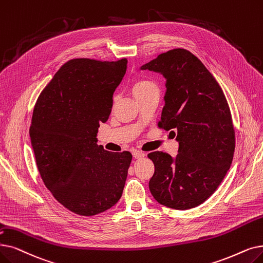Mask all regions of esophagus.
Segmentation results:
<instances>
[{
	"label": "esophagus",
	"instance_id": "esophagus-1",
	"mask_svg": "<svg viewBox=\"0 0 263 263\" xmlns=\"http://www.w3.org/2000/svg\"><path fill=\"white\" fill-rule=\"evenodd\" d=\"M132 155H133V157H134L135 159H141V158L145 157V154L142 153V152H140V151H133V152H132Z\"/></svg>",
	"mask_w": 263,
	"mask_h": 263
}]
</instances>
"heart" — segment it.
Listing matches in <instances>:
<instances>
[{
	"mask_svg": "<svg viewBox=\"0 0 263 263\" xmlns=\"http://www.w3.org/2000/svg\"><path fill=\"white\" fill-rule=\"evenodd\" d=\"M156 89H157L156 85L151 81H147V79H140V81H136L132 86L133 95L135 98L148 92V91L156 90Z\"/></svg>",
	"mask_w": 263,
	"mask_h": 263,
	"instance_id": "1",
	"label": "heart"
}]
</instances>
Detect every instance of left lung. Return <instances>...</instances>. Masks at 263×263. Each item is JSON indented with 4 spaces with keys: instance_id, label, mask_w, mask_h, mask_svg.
<instances>
[{
    "instance_id": "left-lung-1",
    "label": "left lung",
    "mask_w": 263,
    "mask_h": 263,
    "mask_svg": "<svg viewBox=\"0 0 263 263\" xmlns=\"http://www.w3.org/2000/svg\"><path fill=\"white\" fill-rule=\"evenodd\" d=\"M140 68L165 78L159 127L178 142L175 157L148 155L155 164L149 190L166 208L193 209L213 195L232 163L235 135L229 105L214 76L186 49L159 54Z\"/></svg>"
}]
</instances>
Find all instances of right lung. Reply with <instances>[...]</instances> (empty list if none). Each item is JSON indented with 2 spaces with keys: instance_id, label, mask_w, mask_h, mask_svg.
Returning <instances> with one entry per match:
<instances>
[{
  "instance_id": "1",
  "label": "right lung",
  "mask_w": 263,
  "mask_h": 263,
  "mask_svg": "<svg viewBox=\"0 0 263 263\" xmlns=\"http://www.w3.org/2000/svg\"><path fill=\"white\" fill-rule=\"evenodd\" d=\"M127 59H73L54 74L33 110L31 144L41 177L55 200L77 215L105 212L121 198L132 160L98 145Z\"/></svg>"
}]
</instances>
